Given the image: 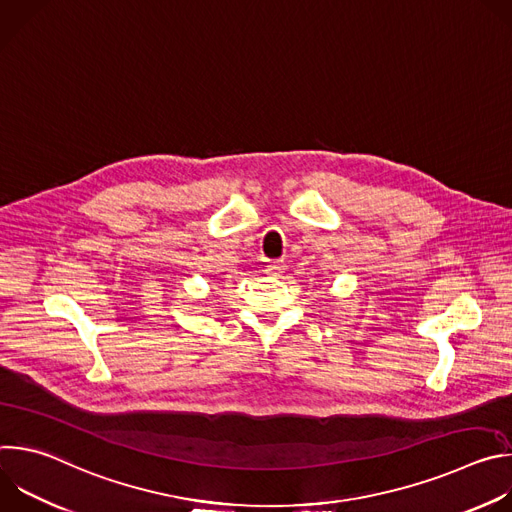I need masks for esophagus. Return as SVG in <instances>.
<instances>
[{"label":"esophagus","mask_w":512,"mask_h":512,"mask_svg":"<svg viewBox=\"0 0 512 512\" xmlns=\"http://www.w3.org/2000/svg\"><path fill=\"white\" fill-rule=\"evenodd\" d=\"M283 267H285V263L281 259H273V261L265 263V271L267 273H279Z\"/></svg>","instance_id":"1"}]
</instances>
